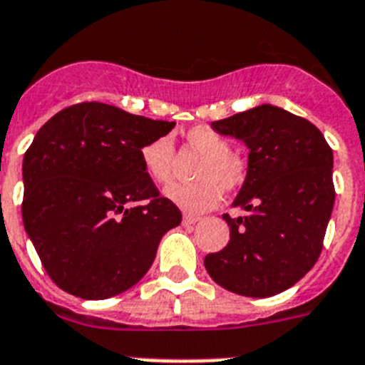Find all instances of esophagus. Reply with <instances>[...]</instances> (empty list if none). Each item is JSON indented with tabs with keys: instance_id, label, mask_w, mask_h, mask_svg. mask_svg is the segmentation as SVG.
Instances as JSON below:
<instances>
[{
	"instance_id": "1",
	"label": "esophagus",
	"mask_w": 365,
	"mask_h": 365,
	"mask_svg": "<svg viewBox=\"0 0 365 365\" xmlns=\"http://www.w3.org/2000/svg\"><path fill=\"white\" fill-rule=\"evenodd\" d=\"M198 220H200V217L197 215H183V225H195Z\"/></svg>"
}]
</instances>
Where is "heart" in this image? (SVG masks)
<instances>
[{"label": "heart", "mask_w": 365, "mask_h": 365, "mask_svg": "<svg viewBox=\"0 0 365 365\" xmlns=\"http://www.w3.org/2000/svg\"><path fill=\"white\" fill-rule=\"evenodd\" d=\"M189 148L202 154L195 183H174L165 195L178 207L189 213H202L215 207L222 200V192L235 191L247 180L249 165L230 150V140L210 125H192L183 133ZM140 163L146 176L155 183H168L173 178L174 145L170 137H155L140 148Z\"/></svg>", "instance_id": "heart-1"}]
</instances>
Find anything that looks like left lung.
<instances>
[{
	"mask_svg": "<svg viewBox=\"0 0 365 365\" xmlns=\"http://www.w3.org/2000/svg\"><path fill=\"white\" fill-rule=\"evenodd\" d=\"M220 135L249 146V174L222 219L230 241L204 259L210 277L245 297H272L301 280L323 250L334 207L332 148L310 120L258 106L211 122Z\"/></svg>",
	"mask_w": 365,
	"mask_h": 365,
	"instance_id": "left-lung-1",
	"label": "left lung"
}]
</instances>
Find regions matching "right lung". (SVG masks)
Segmentation results:
<instances>
[{
	"mask_svg": "<svg viewBox=\"0 0 365 365\" xmlns=\"http://www.w3.org/2000/svg\"><path fill=\"white\" fill-rule=\"evenodd\" d=\"M174 124L83 102L36 131L24 155L21 217L63 292L98 301L130 289L182 222L140 163V148Z\"/></svg>",
	"mask_w": 365,
	"mask_h": 365,
	"instance_id": "1",
	"label": "right lung"
}]
</instances>
